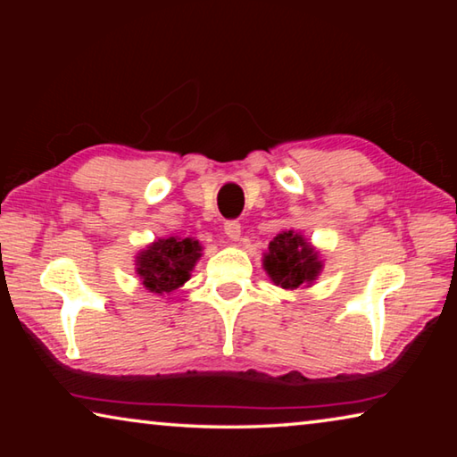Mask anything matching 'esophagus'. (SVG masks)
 <instances>
[{"instance_id":"34e87169","label":"esophagus","mask_w":457,"mask_h":457,"mask_svg":"<svg viewBox=\"0 0 457 457\" xmlns=\"http://www.w3.org/2000/svg\"><path fill=\"white\" fill-rule=\"evenodd\" d=\"M223 231H226V236L229 239L237 242L239 236H242V226H239V221H236V220H228L226 223H223Z\"/></svg>"}]
</instances>
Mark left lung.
Returning a JSON list of instances; mask_svg holds the SVG:
<instances>
[{"mask_svg": "<svg viewBox=\"0 0 457 457\" xmlns=\"http://www.w3.org/2000/svg\"><path fill=\"white\" fill-rule=\"evenodd\" d=\"M264 270L276 286L286 290L311 286L319 278L322 262L319 252L298 231L278 234L264 253Z\"/></svg>", "mask_w": 457, "mask_h": 457, "instance_id": "1", "label": "left lung"}]
</instances>
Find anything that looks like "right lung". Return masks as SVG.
Wrapping results in <instances>:
<instances>
[{"instance_id": "1", "label": "right lung", "mask_w": 457, "mask_h": 457, "mask_svg": "<svg viewBox=\"0 0 457 457\" xmlns=\"http://www.w3.org/2000/svg\"><path fill=\"white\" fill-rule=\"evenodd\" d=\"M201 250L204 247L193 237L157 239L137 256V274L146 290L163 296L189 280Z\"/></svg>"}]
</instances>
